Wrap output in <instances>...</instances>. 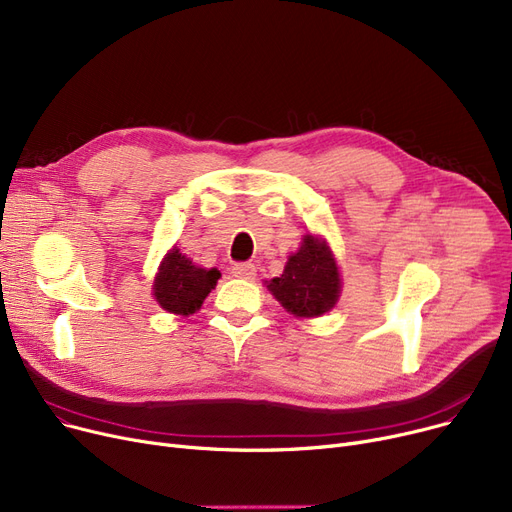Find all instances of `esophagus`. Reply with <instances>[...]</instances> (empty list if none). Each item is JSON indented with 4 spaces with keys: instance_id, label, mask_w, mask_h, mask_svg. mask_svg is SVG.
Returning a JSON list of instances; mask_svg holds the SVG:
<instances>
[{
    "instance_id": "1",
    "label": "esophagus",
    "mask_w": 512,
    "mask_h": 512,
    "mask_svg": "<svg viewBox=\"0 0 512 512\" xmlns=\"http://www.w3.org/2000/svg\"><path fill=\"white\" fill-rule=\"evenodd\" d=\"M255 265L253 263H236L232 268V274L242 280H253L255 278Z\"/></svg>"
}]
</instances>
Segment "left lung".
<instances>
[{
  "label": "left lung",
  "instance_id": "8db88e82",
  "mask_svg": "<svg viewBox=\"0 0 512 512\" xmlns=\"http://www.w3.org/2000/svg\"><path fill=\"white\" fill-rule=\"evenodd\" d=\"M268 291L297 318H318L337 305L341 274L326 240L305 234L297 253L288 257L280 278L265 280Z\"/></svg>",
  "mask_w": 512,
  "mask_h": 512
}]
</instances>
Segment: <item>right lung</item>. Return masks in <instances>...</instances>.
I'll list each match as a JSON object with an SVG mask.
<instances>
[{"instance_id": "add662e5", "label": "right lung", "mask_w": 512, "mask_h": 512, "mask_svg": "<svg viewBox=\"0 0 512 512\" xmlns=\"http://www.w3.org/2000/svg\"><path fill=\"white\" fill-rule=\"evenodd\" d=\"M219 278L221 274L217 268H198L180 253V249L173 247L159 265V274L152 284V295L169 314L190 316L201 309Z\"/></svg>"}]
</instances>
